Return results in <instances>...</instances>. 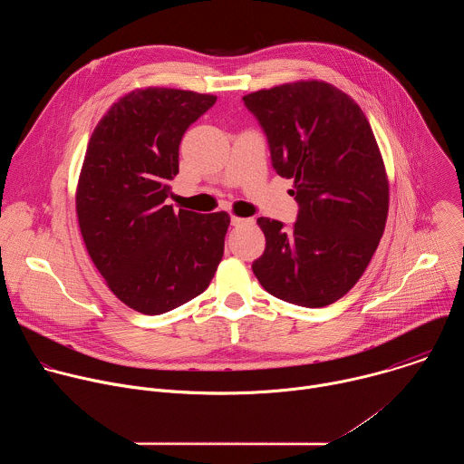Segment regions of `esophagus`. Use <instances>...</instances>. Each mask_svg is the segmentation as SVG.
Listing matches in <instances>:
<instances>
[{
  "instance_id": "esophagus-1",
  "label": "esophagus",
  "mask_w": 464,
  "mask_h": 464,
  "mask_svg": "<svg viewBox=\"0 0 464 464\" xmlns=\"http://www.w3.org/2000/svg\"><path fill=\"white\" fill-rule=\"evenodd\" d=\"M247 222H251V220L249 218H240V217H235V215L231 217L233 226H242V224H247Z\"/></svg>"
}]
</instances>
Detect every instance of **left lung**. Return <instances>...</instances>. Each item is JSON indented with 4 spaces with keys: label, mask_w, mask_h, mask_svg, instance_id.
<instances>
[{
    "label": "left lung",
    "mask_w": 464,
    "mask_h": 464,
    "mask_svg": "<svg viewBox=\"0 0 464 464\" xmlns=\"http://www.w3.org/2000/svg\"><path fill=\"white\" fill-rule=\"evenodd\" d=\"M268 138L272 165L294 179L292 229L260 217L264 253L251 264L277 299L321 308L363 276L385 229L389 181L362 108L323 81H299L242 97Z\"/></svg>",
    "instance_id": "1"
}]
</instances>
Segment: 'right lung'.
I'll return each mask as SVG.
<instances>
[{"mask_svg": "<svg viewBox=\"0 0 464 464\" xmlns=\"http://www.w3.org/2000/svg\"><path fill=\"white\" fill-rule=\"evenodd\" d=\"M215 95L134 90L95 126L77 185L86 249L126 306L165 314L206 292L224 255L229 215L167 206L185 130Z\"/></svg>", "mask_w": 464, "mask_h": 464, "instance_id": "1", "label": "right lung"}]
</instances>
